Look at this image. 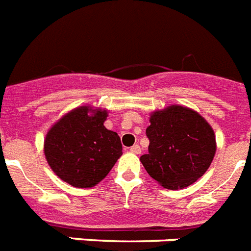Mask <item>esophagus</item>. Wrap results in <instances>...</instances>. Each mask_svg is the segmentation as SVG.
<instances>
[{"instance_id":"esophagus-1","label":"esophagus","mask_w":251,"mask_h":251,"mask_svg":"<svg viewBox=\"0 0 251 251\" xmlns=\"http://www.w3.org/2000/svg\"><path fill=\"white\" fill-rule=\"evenodd\" d=\"M130 152L132 153H141V147L138 145H133V146L130 147Z\"/></svg>"}]
</instances>
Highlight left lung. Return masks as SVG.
Returning a JSON list of instances; mask_svg holds the SVG:
<instances>
[{"label": "left lung", "mask_w": 251, "mask_h": 251, "mask_svg": "<svg viewBox=\"0 0 251 251\" xmlns=\"http://www.w3.org/2000/svg\"><path fill=\"white\" fill-rule=\"evenodd\" d=\"M150 123L149 153L140 158L150 176L168 189L196 183L215 157L211 126L197 111L180 105L152 113Z\"/></svg>", "instance_id": "8db88e82"}]
</instances>
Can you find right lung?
<instances>
[{
	"instance_id": "obj_1",
	"label": "right lung",
	"mask_w": 251,
	"mask_h": 251,
	"mask_svg": "<svg viewBox=\"0 0 251 251\" xmlns=\"http://www.w3.org/2000/svg\"><path fill=\"white\" fill-rule=\"evenodd\" d=\"M106 117L108 111L81 106L64 115L47 133V161L72 187L96 185L122 156L119 136L104 127Z\"/></svg>"
}]
</instances>
